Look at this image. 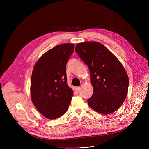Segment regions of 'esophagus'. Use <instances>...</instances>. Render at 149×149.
I'll return each instance as SVG.
<instances>
[{
	"mask_svg": "<svg viewBox=\"0 0 149 149\" xmlns=\"http://www.w3.org/2000/svg\"><path fill=\"white\" fill-rule=\"evenodd\" d=\"M80 89H81V88L80 87H75V90L76 91H79L80 90Z\"/></svg>",
	"mask_w": 149,
	"mask_h": 149,
	"instance_id": "esophagus-1",
	"label": "esophagus"
}]
</instances>
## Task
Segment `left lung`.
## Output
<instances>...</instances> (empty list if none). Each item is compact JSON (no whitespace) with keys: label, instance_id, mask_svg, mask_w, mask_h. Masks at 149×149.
I'll list each match as a JSON object with an SVG mask.
<instances>
[{"label":"left lung","instance_id":"1","mask_svg":"<svg viewBox=\"0 0 149 149\" xmlns=\"http://www.w3.org/2000/svg\"><path fill=\"white\" fill-rule=\"evenodd\" d=\"M75 51L89 69L92 96L89 106L96 112L109 114L120 108L126 100L129 78L120 60L97 42L78 43Z\"/></svg>","mask_w":149,"mask_h":149}]
</instances>
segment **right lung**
Instances as JSON below:
<instances>
[{
    "label": "right lung",
    "instance_id": "right-lung-1",
    "mask_svg": "<svg viewBox=\"0 0 149 149\" xmlns=\"http://www.w3.org/2000/svg\"><path fill=\"white\" fill-rule=\"evenodd\" d=\"M74 44L63 43L44 53L35 64L31 81V98L46 118L54 120L66 113L73 96L67 84L66 66Z\"/></svg>",
    "mask_w": 149,
    "mask_h": 149
}]
</instances>
